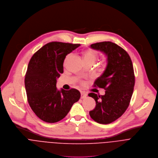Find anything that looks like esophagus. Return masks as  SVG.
<instances>
[{
  "instance_id": "1",
  "label": "esophagus",
  "mask_w": 158,
  "mask_h": 158,
  "mask_svg": "<svg viewBox=\"0 0 158 158\" xmlns=\"http://www.w3.org/2000/svg\"><path fill=\"white\" fill-rule=\"evenodd\" d=\"M87 96V94L85 92H81V98H85Z\"/></svg>"
}]
</instances>
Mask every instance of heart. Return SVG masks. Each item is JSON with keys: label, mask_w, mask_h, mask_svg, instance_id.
Returning <instances> with one entry per match:
<instances>
[{"label": "heart", "mask_w": 158, "mask_h": 158, "mask_svg": "<svg viewBox=\"0 0 158 158\" xmlns=\"http://www.w3.org/2000/svg\"><path fill=\"white\" fill-rule=\"evenodd\" d=\"M81 55L85 63H91V64H93V63L97 59L98 53L97 51L94 50L93 49H86L82 51ZM70 54L67 55L65 56L64 61V65L67 64V62L70 58Z\"/></svg>", "instance_id": "1"}]
</instances>
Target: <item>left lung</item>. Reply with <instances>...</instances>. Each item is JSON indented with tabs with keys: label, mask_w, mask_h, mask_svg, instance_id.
I'll return each mask as SVG.
<instances>
[{
	"label": "left lung",
	"mask_w": 158,
	"mask_h": 158,
	"mask_svg": "<svg viewBox=\"0 0 158 158\" xmlns=\"http://www.w3.org/2000/svg\"><path fill=\"white\" fill-rule=\"evenodd\" d=\"M90 47L106 55L107 65L94 83V87L104 88L105 94H88L96 102L95 108L89 113L96 122L110 124L121 116L130 105L135 83L132 61L127 52L111 42L93 44Z\"/></svg>",
	"instance_id": "8db88e82"
}]
</instances>
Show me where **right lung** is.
Segmentation results:
<instances>
[{"mask_svg": "<svg viewBox=\"0 0 158 158\" xmlns=\"http://www.w3.org/2000/svg\"><path fill=\"white\" fill-rule=\"evenodd\" d=\"M80 44L50 42L31 58L25 76L28 102L42 121L53 123L64 118L72 105L80 98L78 90L56 88V79L64 73V61L67 54Z\"/></svg>", "mask_w": 158, "mask_h": 158, "instance_id": "1", "label": "right lung"}]
</instances>
